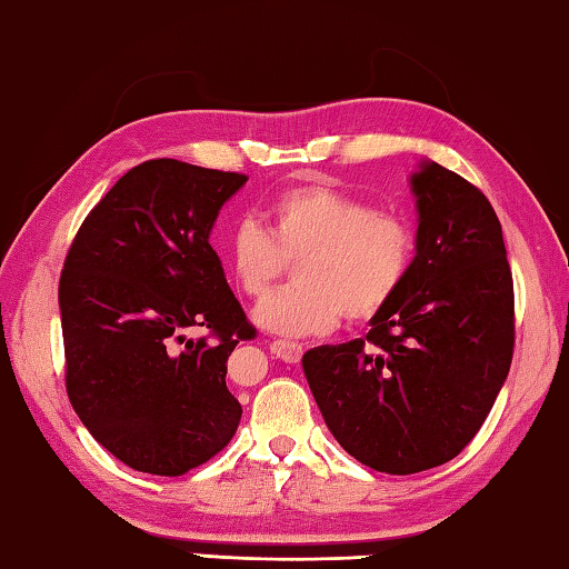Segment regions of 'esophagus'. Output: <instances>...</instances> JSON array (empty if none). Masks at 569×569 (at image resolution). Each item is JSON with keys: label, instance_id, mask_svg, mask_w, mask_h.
<instances>
[{"label": "esophagus", "instance_id": "obj_1", "mask_svg": "<svg viewBox=\"0 0 569 569\" xmlns=\"http://www.w3.org/2000/svg\"><path fill=\"white\" fill-rule=\"evenodd\" d=\"M269 350H272L274 357H279L282 362H300L302 355H305V347L300 342H290V340H274L269 345Z\"/></svg>", "mask_w": 569, "mask_h": 569}]
</instances>
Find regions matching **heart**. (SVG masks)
<instances>
[{
	"mask_svg": "<svg viewBox=\"0 0 569 569\" xmlns=\"http://www.w3.org/2000/svg\"><path fill=\"white\" fill-rule=\"evenodd\" d=\"M264 226L242 219L224 244L234 284L252 300L272 290L297 262V284L257 307L254 320L284 337L330 332L347 317L367 322L390 305L417 262V227L405 212L377 209L327 184L279 192L264 209Z\"/></svg>",
	"mask_w": 569,
	"mask_h": 569,
	"instance_id": "1",
	"label": "heart"
}]
</instances>
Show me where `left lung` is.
<instances>
[{
    "instance_id": "obj_1",
    "label": "left lung",
    "mask_w": 569,
    "mask_h": 569,
    "mask_svg": "<svg viewBox=\"0 0 569 569\" xmlns=\"http://www.w3.org/2000/svg\"><path fill=\"white\" fill-rule=\"evenodd\" d=\"M417 262L367 337L302 357L327 427L355 460L415 475L460 455L490 415L515 350L502 224L480 189L437 162L412 174Z\"/></svg>"
}]
</instances>
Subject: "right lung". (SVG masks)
<instances>
[{
  "mask_svg": "<svg viewBox=\"0 0 569 569\" xmlns=\"http://www.w3.org/2000/svg\"><path fill=\"white\" fill-rule=\"evenodd\" d=\"M244 182L149 159L99 199L67 252L59 312L69 402L137 472L179 477L237 432L242 405L227 390V357L257 330L209 232ZM187 329L206 335L187 341Z\"/></svg>",
  "mask_w": 569,
  "mask_h": 569,
  "instance_id": "add662e5",
  "label": "right lung"
}]
</instances>
